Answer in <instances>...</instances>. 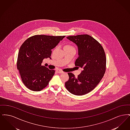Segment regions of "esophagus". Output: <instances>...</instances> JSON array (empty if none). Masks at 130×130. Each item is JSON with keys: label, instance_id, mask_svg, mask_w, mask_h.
I'll use <instances>...</instances> for the list:
<instances>
[{"label": "esophagus", "instance_id": "obj_1", "mask_svg": "<svg viewBox=\"0 0 130 130\" xmlns=\"http://www.w3.org/2000/svg\"><path fill=\"white\" fill-rule=\"evenodd\" d=\"M56 72H57V73H58V74H62V73H64L62 71L60 70H56Z\"/></svg>", "mask_w": 130, "mask_h": 130}]
</instances>
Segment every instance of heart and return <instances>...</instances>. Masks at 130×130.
Wrapping results in <instances>:
<instances>
[{
  "label": "heart",
  "instance_id": "heart-1",
  "mask_svg": "<svg viewBox=\"0 0 130 130\" xmlns=\"http://www.w3.org/2000/svg\"><path fill=\"white\" fill-rule=\"evenodd\" d=\"M64 47L65 48H74L73 46H72V45H66L64 46Z\"/></svg>",
  "mask_w": 130,
  "mask_h": 130
}]
</instances>
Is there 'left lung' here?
Returning <instances> with one entry per match:
<instances>
[{"label": "left lung", "mask_w": 130, "mask_h": 130, "mask_svg": "<svg viewBox=\"0 0 130 130\" xmlns=\"http://www.w3.org/2000/svg\"><path fill=\"white\" fill-rule=\"evenodd\" d=\"M67 38L77 45L78 57L75 65L83 70L76 77L68 73L69 79L65 82V87L73 94L84 95L93 90L104 76L106 65L105 52L101 44L88 35L69 36Z\"/></svg>", "instance_id": "left-lung-1"}]
</instances>
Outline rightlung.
Instances as JSON below:
<instances>
[{
    "instance_id": "1",
    "label": "right lung",
    "mask_w": 130,
    "mask_h": 130,
    "mask_svg": "<svg viewBox=\"0 0 130 130\" xmlns=\"http://www.w3.org/2000/svg\"><path fill=\"white\" fill-rule=\"evenodd\" d=\"M65 36L36 35L26 39L19 50L17 68L23 83L33 91H40L49 84L55 74L41 63L50 58L52 50Z\"/></svg>"
}]
</instances>
